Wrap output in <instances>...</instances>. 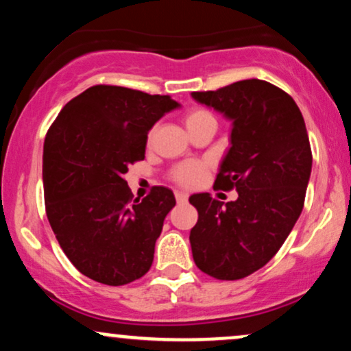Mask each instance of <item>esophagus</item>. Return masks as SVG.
<instances>
[{
	"instance_id": "obj_1",
	"label": "esophagus",
	"mask_w": 351,
	"mask_h": 351,
	"mask_svg": "<svg viewBox=\"0 0 351 351\" xmlns=\"http://www.w3.org/2000/svg\"><path fill=\"white\" fill-rule=\"evenodd\" d=\"M175 198H176V201H178V203H184V201L188 199V195H186V193H183V191H176Z\"/></svg>"
}]
</instances>
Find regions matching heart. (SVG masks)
<instances>
[{"label": "heart", "mask_w": 351, "mask_h": 351, "mask_svg": "<svg viewBox=\"0 0 351 351\" xmlns=\"http://www.w3.org/2000/svg\"><path fill=\"white\" fill-rule=\"evenodd\" d=\"M208 117H213L209 114L208 110H203V108H195V110L188 112L186 117H184V123H186V128L189 125L199 122V120L208 119ZM204 170H206V163L203 162H184L180 163L178 167L173 168L171 171V178L173 181L181 184V186H186V188H193L199 183L201 178H203Z\"/></svg>", "instance_id": "heart-1"}]
</instances>
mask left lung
Masks as SVG:
<instances>
[{"label": "left lung", "instance_id": "left-lung-1", "mask_svg": "<svg viewBox=\"0 0 351 351\" xmlns=\"http://www.w3.org/2000/svg\"><path fill=\"white\" fill-rule=\"evenodd\" d=\"M191 95L232 122L215 186L237 191L226 204L209 193L189 196L198 209L193 259L215 279H243L276 256L299 219L312 171L307 128L291 95L265 80Z\"/></svg>", "mask_w": 351, "mask_h": 351}]
</instances>
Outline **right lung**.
<instances>
[{"instance_id":"add662e5","label":"right lung","mask_w":351,"mask_h":351,"mask_svg":"<svg viewBox=\"0 0 351 351\" xmlns=\"http://www.w3.org/2000/svg\"><path fill=\"white\" fill-rule=\"evenodd\" d=\"M178 107L170 95L94 86L67 102L47 130L46 215L64 254L88 279L125 285L150 271L176 201L165 186L132 199L123 175L145 158L153 125Z\"/></svg>"}]
</instances>
